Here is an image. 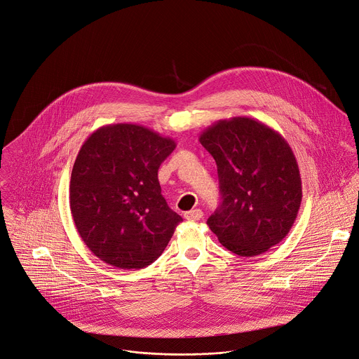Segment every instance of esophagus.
<instances>
[{"label": "esophagus", "mask_w": 359, "mask_h": 359, "mask_svg": "<svg viewBox=\"0 0 359 359\" xmlns=\"http://www.w3.org/2000/svg\"><path fill=\"white\" fill-rule=\"evenodd\" d=\"M203 216H204V212L201 210H193V211H189L184 214V217L187 220H200V219H203Z\"/></svg>", "instance_id": "obj_1"}]
</instances>
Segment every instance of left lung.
<instances>
[{"mask_svg": "<svg viewBox=\"0 0 359 359\" xmlns=\"http://www.w3.org/2000/svg\"><path fill=\"white\" fill-rule=\"evenodd\" d=\"M214 156L222 203L207 224L220 244L255 257L290 231L302 200L295 155L285 137L248 116L220 119L200 135Z\"/></svg>", "mask_w": 359, "mask_h": 359, "instance_id": "8db88e82", "label": "left lung"}]
</instances>
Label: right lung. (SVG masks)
Masks as SVG:
<instances>
[{
	"instance_id": "obj_1",
	"label": "right lung",
	"mask_w": 359,
	"mask_h": 359,
	"mask_svg": "<svg viewBox=\"0 0 359 359\" xmlns=\"http://www.w3.org/2000/svg\"><path fill=\"white\" fill-rule=\"evenodd\" d=\"M170 137L133 123L105 125L83 143L73 163L69 204L88 250L121 269L152 264L183 220L161 194L159 165Z\"/></svg>"
}]
</instances>
